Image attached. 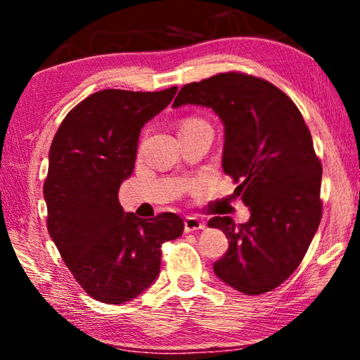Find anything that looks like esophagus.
Listing matches in <instances>:
<instances>
[{"label":"esophagus","instance_id":"obj_1","mask_svg":"<svg viewBox=\"0 0 360 360\" xmlns=\"http://www.w3.org/2000/svg\"><path fill=\"white\" fill-rule=\"evenodd\" d=\"M205 229V222L200 221L197 217H186L184 221V230L186 233H191V231H197V230H203Z\"/></svg>","mask_w":360,"mask_h":360}]
</instances>
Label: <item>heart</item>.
I'll return each instance as SVG.
<instances>
[{
  "instance_id": "heart-1",
  "label": "heart",
  "mask_w": 360,
  "mask_h": 360,
  "mask_svg": "<svg viewBox=\"0 0 360 360\" xmlns=\"http://www.w3.org/2000/svg\"><path fill=\"white\" fill-rule=\"evenodd\" d=\"M198 125H205V122L198 120V119H186L184 122L181 124V130H188V129H193V127H198Z\"/></svg>"
}]
</instances>
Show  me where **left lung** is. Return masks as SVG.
<instances>
[{"label":"left lung","instance_id":"left-lung-1","mask_svg":"<svg viewBox=\"0 0 360 360\" xmlns=\"http://www.w3.org/2000/svg\"><path fill=\"white\" fill-rule=\"evenodd\" d=\"M211 108L224 124L222 168L251 217H212L229 249L216 276L248 295L270 292L300 265L322 216V167L311 133L288 95L260 77L221 72L184 85L173 108Z\"/></svg>","mask_w":360,"mask_h":360}]
</instances>
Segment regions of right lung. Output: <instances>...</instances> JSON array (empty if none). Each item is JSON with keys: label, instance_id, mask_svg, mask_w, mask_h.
I'll list each match as a JSON object with an SVG mask.
<instances>
[{"label": "right lung", "instance_id": "right-lung-1", "mask_svg": "<svg viewBox=\"0 0 360 360\" xmlns=\"http://www.w3.org/2000/svg\"><path fill=\"white\" fill-rule=\"evenodd\" d=\"M176 92L100 90L72 108L53 136L44 181L49 235L71 275L101 303L130 302L148 289L160 271L162 245L184 231L174 212L146 221L119 203L141 129Z\"/></svg>", "mask_w": 360, "mask_h": 360}]
</instances>
